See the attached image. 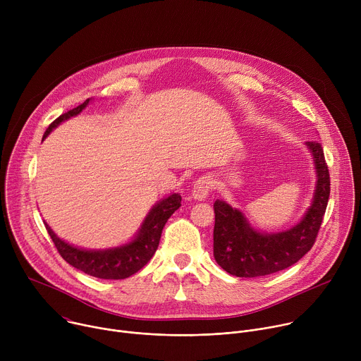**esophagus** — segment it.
I'll list each match as a JSON object with an SVG mask.
<instances>
[{"instance_id": "34e87169", "label": "esophagus", "mask_w": 361, "mask_h": 361, "mask_svg": "<svg viewBox=\"0 0 361 361\" xmlns=\"http://www.w3.org/2000/svg\"><path fill=\"white\" fill-rule=\"evenodd\" d=\"M213 188V181L210 177L207 176H202L200 177L195 183H194V187H192V191H191V197L194 200H198V201H202L209 197L210 191Z\"/></svg>"}]
</instances>
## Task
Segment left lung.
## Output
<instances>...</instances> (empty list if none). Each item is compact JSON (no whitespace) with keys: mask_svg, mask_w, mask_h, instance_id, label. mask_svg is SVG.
<instances>
[{"mask_svg":"<svg viewBox=\"0 0 361 361\" xmlns=\"http://www.w3.org/2000/svg\"><path fill=\"white\" fill-rule=\"evenodd\" d=\"M312 152L316 187L310 207L293 227L264 233L254 228L247 217L223 200H216L214 259L235 277H262L295 264L313 247L330 195V176L324 152L317 141L304 144Z\"/></svg>","mask_w":361,"mask_h":361,"instance_id":"left-lung-1","label":"left lung"}]
</instances>
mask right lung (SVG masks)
Segmentation results:
<instances>
[{
	"label": "right lung",
	"instance_id": "right-lung-1",
	"mask_svg": "<svg viewBox=\"0 0 361 361\" xmlns=\"http://www.w3.org/2000/svg\"><path fill=\"white\" fill-rule=\"evenodd\" d=\"M91 101L94 99H85L82 104L60 116L56 121L51 123L42 140H45L48 134L54 128H57L61 123L78 116ZM180 205L181 195L178 192H173L164 197L163 200L152 205L142 224L140 226L138 231L128 243L102 250H87L73 245L66 240L60 238L47 223L44 224L49 237L53 238L59 252L68 264L97 279L123 280L135 274L149 262V259L159 247L161 233L167 220L176 210L180 209Z\"/></svg>",
	"mask_w": 361,
	"mask_h": 361
}]
</instances>
